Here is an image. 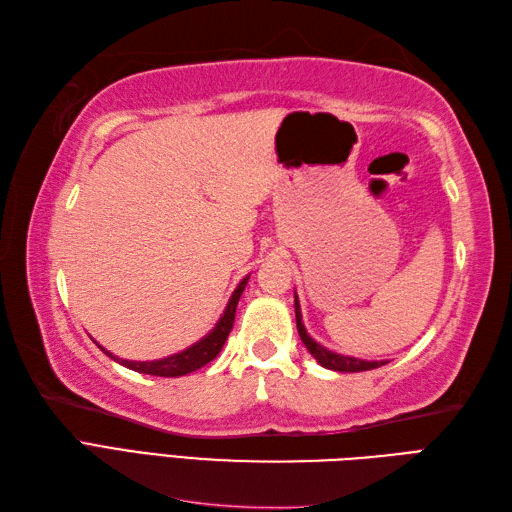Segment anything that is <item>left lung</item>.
I'll list each match as a JSON object with an SVG mask.
<instances>
[{"label": "left lung", "mask_w": 512, "mask_h": 512, "mask_svg": "<svg viewBox=\"0 0 512 512\" xmlns=\"http://www.w3.org/2000/svg\"><path fill=\"white\" fill-rule=\"evenodd\" d=\"M295 321H297L299 339H302V343L306 345V350L313 354V358L317 360L321 367L332 369V371H341V373H356V371H369V369H376V367L386 365V360H380V363H378V360H360V358H354V356H343V354L330 352L328 347L319 345L304 328L302 308H299L297 295H295Z\"/></svg>", "instance_id": "8db88e82"}]
</instances>
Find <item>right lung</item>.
I'll list each match as a JSON object with an SVG mask.
<instances>
[{"mask_svg": "<svg viewBox=\"0 0 512 512\" xmlns=\"http://www.w3.org/2000/svg\"><path fill=\"white\" fill-rule=\"evenodd\" d=\"M249 276H245L239 286H236L230 302L223 310L221 319L217 321V326L210 330L204 339H199L197 343H193L191 347H186L184 352H178L173 356L167 358H158V360H126V358H117L112 356L110 352H106L102 345H99V350L106 352V356H110L112 360H117L119 365L128 367L132 371H139V373H149V376H160V378H178V376H186V373L197 371L199 367L208 365L210 360L217 358V354L221 352L223 343H226L228 334L234 326V315H236V304H239V299L245 291V284H247Z\"/></svg>", "mask_w": 512, "mask_h": 512, "instance_id": "1", "label": "right lung"}]
</instances>
